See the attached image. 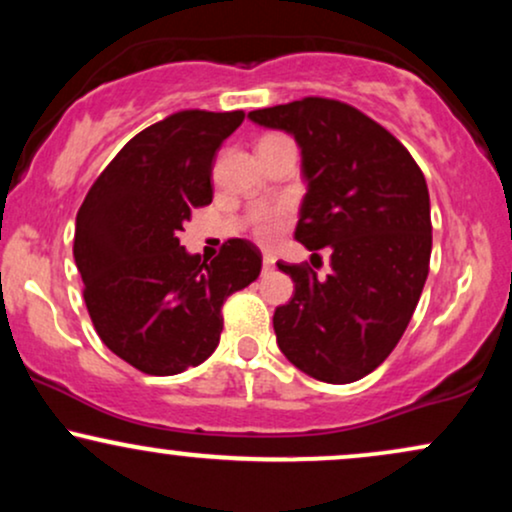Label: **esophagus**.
Segmentation results:
<instances>
[{"label": "esophagus", "mask_w": 512, "mask_h": 512, "mask_svg": "<svg viewBox=\"0 0 512 512\" xmlns=\"http://www.w3.org/2000/svg\"><path fill=\"white\" fill-rule=\"evenodd\" d=\"M262 269H264V272H269V269H274V257L264 255V257H262Z\"/></svg>", "instance_id": "esophagus-1"}]
</instances>
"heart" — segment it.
I'll return each mask as SVG.
<instances>
[{
    "mask_svg": "<svg viewBox=\"0 0 512 512\" xmlns=\"http://www.w3.org/2000/svg\"><path fill=\"white\" fill-rule=\"evenodd\" d=\"M289 219L291 216L286 207H274V209L262 211L260 219L255 221V238L264 245H272L274 240L279 238V233L284 231V226L289 223Z\"/></svg>",
    "mask_w": 512,
    "mask_h": 512,
    "instance_id": "1",
    "label": "heart"
}]
</instances>
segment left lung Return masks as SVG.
Segmentation results:
<instances>
[{
    "instance_id": "8db88e82",
    "label": "left lung",
    "mask_w": 512,
    "mask_h": 512,
    "mask_svg": "<svg viewBox=\"0 0 512 512\" xmlns=\"http://www.w3.org/2000/svg\"><path fill=\"white\" fill-rule=\"evenodd\" d=\"M252 122L293 134L308 182L296 240L332 272L279 262L296 284L274 310L276 344L322 383L361 380L407 330L431 262V202L421 168L354 105L308 96L252 110Z\"/></svg>"
}]
</instances>
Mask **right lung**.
I'll list each match as a JSON object with an SVG mask.
<instances>
[{
	"label": "right lung",
	"instance_id": "obj_1",
	"mask_svg": "<svg viewBox=\"0 0 512 512\" xmlns=\"http://www.w3.org/2000/svg\"><path fill=\"white\" fill-rule=\"evenodd\" d=\"M245 113L180 110L142 129L98 175L76 214L74 260L103 344L149 375L199 366L219 346L221 308L260 276L262 255L231 238L207 262L178 233L214 197L211 168Z\"/></svg>",
	"mask_w": 512,
	"mask_h": 512
}]
</instances>
